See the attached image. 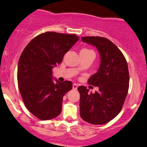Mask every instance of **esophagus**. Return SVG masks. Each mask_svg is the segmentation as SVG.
Returning a JSON list of instances; mask_svg holds the SVG:
<instances>
[{
  "label": "esophagus",
  "instance_id": "obj_1",
  "mask_svg": "<svg viewBox=\"0 0 147 147\" xmlns=\"http://www.w3.org/2000/svg\"><path fill=\"white\" fill-rule=\"evenodd\" d=\"M78 84H73V85H72V88H73V90H77L78 89Z\"/></svg>",
  "mask_w": 147,
  "mask_h": 147
}]
</instances>
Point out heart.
Here are the masks:
<instances>
[{"mask_svg":"<svg viewBox=\"0 0 147 147\" xmlns=\"http://www.w3.org/2000/svg\"><path fill=\"white\" fill-rule=\"evenodd\" d=\"M82 50H87V49H83Z\"/></svg>","mask_w":147,"mask_h":147,"instance_id":"obj_1","label":"heart"}]
</instances>
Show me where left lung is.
I'll use <instances>...</instances> for the list:
<instances>
[{
	"label": "left lung",
	"instance_id": "left-lung-1",
	"mask_svg": "<svg viewBox=\"0 0 147 147\" xmlns=\"http://www.w3.org/2000/svg\"><path fill=\"white\" fill-rule=\"evenodd\" d=\"M81 40L97 49L100 66L88 83L99 87L90 92L84 86L78 88L80 94V112L84 121L92 124H105L121 111L129 90V75L127 60L112 41L102 37H82Z\"/></svg>",
	"mask_w": 147,
	"mask_h": 147
}]
</instances>
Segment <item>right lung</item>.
Wrapping results in <instances>:
<instances>
[{
    "label": "right lung",
    "mask_w": 147,
    "mask_h": 147,
    "mask_svg": "<svg viewBox=\"0 0 147 147\" xmlns=\"http://www.w3.org/2000/svg\"><path fill=\"white\" fill-rule=\"evenodd\" d=\"M79 40L76 35L46 32L25 47L18 65V84L26 108L41 120L55 118L62 111L63 97L72 90L71 81L53 80V67Z\"/></svg>",
    "instance_id": "1"
}]
</instances>
